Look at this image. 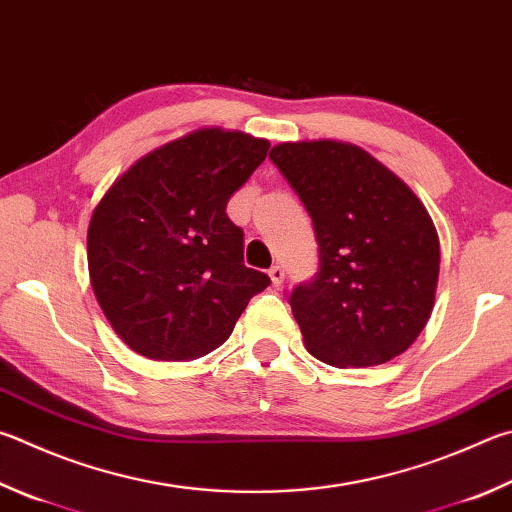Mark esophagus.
I'll use <instances>...</instances> for the list:
<instances>
[{
	"mask_svg": "<svg viewBox=\"0 0 512 512\" xmlns=\"http://www.w3.org/2000/svg\"><path fill=\"white\" fill-rule=\"evenodd\" d=\"M268 275H271L273 286H282L284 284V268L282 266H271V271H268Z\"/></svg>",
	"mask_w": 512,
	"mask_h": 512,
	"instance_id": "obj_1",
	"label": "esophagus"
}]
</instances>
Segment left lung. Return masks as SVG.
<instances>
[{
    "label": "left lung",
    "instance_id": "left-lung-1",
    "mask_svg": "<svg viewBox=\"0 0 512 512\" xmlns=\"http://www.w3.org/2000/svg\"><path fill=\"white\" fill-rule=\"evenodd\" d=\"M271 161L309 210L320 273L291 293L304 345L331 367L410 349L434 309L439 235L410 185L358 145L280 143Z\"/></svg>",
    "mask_w": 512,
    "mask_h": 512
}]
</instances>
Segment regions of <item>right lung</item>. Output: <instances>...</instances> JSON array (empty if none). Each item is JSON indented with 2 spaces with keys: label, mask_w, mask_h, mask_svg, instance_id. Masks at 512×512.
Masks as SVG:
<instances>
[{
  "label": "right lung",
  "mask_w": 512,
  "mask_h": 512,
  "mask_svg": "<svg viewBox=\"0 0 512 512\" xmlns=\"http://www.w3.org/2000/svg\"><path fill=\"white\" fill-rule=\"evenodd\" d=\"M271 143L199 127L141 156L102 194L87 230L89 280L129 349L194 360L224 345L271 277L244 266L228 199Z\"/></svg>",
  "instance_id": "1"
}]
</instances>
